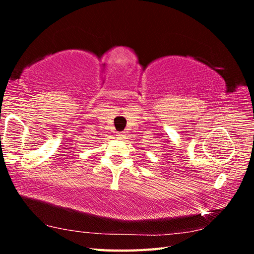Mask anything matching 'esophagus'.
Here are the masks:
<instances>
[{"mask_svg":"<svg viewBox=\"0 0 254 254\" xmlns=\"http://www.w3.org/2000/svg\"><path fill=\"white\" fill-rule=\"evenodd\" d=\"M118 139H124L126 138V132H120V133H118Z\"/></svg>","mask_w":254,"mask_h":254,"instance_id":"34e87169","label":"esophagus"}]
</instances>
